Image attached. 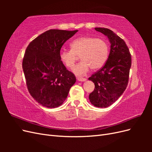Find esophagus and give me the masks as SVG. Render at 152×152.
I'll return each mask as SVG.
<instances>
[{
  "label": "esophagus",
  "mask_w": 152,
  "mask_h": 152,
  "mask_svg": "<svg viewBox=\"0 0 152 152\" xmlns=\"http://www.w3.org/2000/svg\"><path fill=\"white\" fill-rule=\"evenodd\" d=\"M87 79H85V78H80V77H78L77 78V80H79L80 82H85Z\"/></svg>",
  "instance_id": "esophagus-1"
}]
</instances>
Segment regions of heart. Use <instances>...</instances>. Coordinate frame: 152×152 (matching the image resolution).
<instances>
[{
  "label": "heart",
  "mask_w": 152,
  "mask_h": 152,
  "mask_svg": "<svg viewBox=\"0 0 152 152\" xmlns=\"http://www.w3.org/2000/svg\"><path fill=\"white\" fill-rule=\"evenodd\" d=\"M71 49H63L59 53L61 61L68 68H72L78 60L81 61L72 68L77 76H82L89 69L96 70L102 68L108 56V44L103 39L92 37H81L73 40L70 44Z\"/></svg>",
  "instance_id": "obj_1"
}]
</instances>
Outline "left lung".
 Returning a JSON list of instances; mask_svg holds the SVG:
<instances>
[{"mask_svg": "<svg viewBox=\"0 0 152 152\" xmlns=\"http://www.w3.org/2000/svg\"><path fill=\"white\" fill-rule=\"evenodd\" d=\"M95 30L107 37L110 50L103 67L89 78L95 85L89 99L94 107L107 108L115 102L126 89L131 56L126 42L113 31L104 28Z\"/></svg>", "mask_w": 152, "mask_h": 152, "instance_id": "obj_1", "label": "left lung"}]
</instances>
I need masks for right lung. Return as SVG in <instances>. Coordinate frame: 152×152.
Wrapping results in <instances>:
<instances>
[{
  "label": "right lung",
  "instance_id": "right-lung-1",
  "mask_svg": "<svg viewBox=\"0 0 152 152\" xmlns=\"http://www.w3.org/2000/svg\"><path fill=\"white\" fill-rule=\"evenodd\" d=\"M77 31L48 30L32 40L25 50L22 67L27 88L45 107L61 106L75 83L74 74L66 70L59 53L63 44Z\"/></svg>",
  "mask_w": 152,
  "mask_h": 152
}]
</instances>
